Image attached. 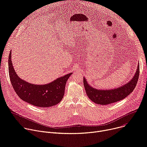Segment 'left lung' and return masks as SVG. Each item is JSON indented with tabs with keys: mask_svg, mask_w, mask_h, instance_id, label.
<instances>
[{
	"mask_svg": "<svg viewBox=\"0 0 147 147\" xmlns=\"http://www.w3.org/2000/svg\"><path fill=\"white\" fill-rule=\"evenodd\" d=\"M140 65L136 72L130 81L123 86L111 90H99L89 85L84 77L83 82L88 98L94 103L100 105H108L121 100L131 94L134 90L139 77Z\"/></svg>",
	"mask_w": 147,
	"mask_h": 147,
	"instance_id": "1",
	"label": "left lung"
}]
</instances>
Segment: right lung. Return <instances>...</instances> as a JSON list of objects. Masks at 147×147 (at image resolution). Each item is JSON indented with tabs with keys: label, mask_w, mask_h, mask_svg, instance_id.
Here are the masks:
<instances>
[{
	"label": "right lung",
	"mask_w": 147,
	"mask_h": 147,
	"mask_svg": "<svg viewBox=\"0 0 147 147\" xmlns=\"http://www.w3.org/2000/svg\"><path fill=\"white\" fill-rule=\"evenodd\" d=\"M9 73L12 86L23 100L34 106L48 108L59 103L63 98L66 82L72 73L60 77L45 84H34L23 80L16 74L11 61V51L9 56Z\"/></svg>",
	"instance_id": "obj_1"
}]
</instances>
